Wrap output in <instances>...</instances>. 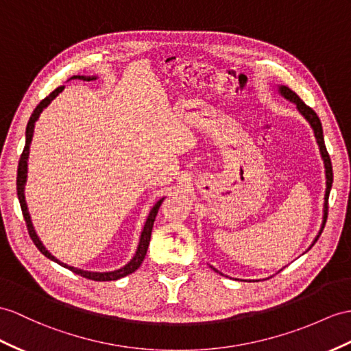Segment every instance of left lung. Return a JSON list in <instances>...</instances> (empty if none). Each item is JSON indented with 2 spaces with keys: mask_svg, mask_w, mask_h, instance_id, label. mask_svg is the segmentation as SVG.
Returning <instances> with one entry per match:
<instances>
[{
  "mask_svg": "<svg viewBox=\"0 0 351 351\" xmlns=\"http://www.w3.org/2000/svg\"><path fill=\"white\" fill-rule=\"evenodd\" d=\"M278 90H280V93L281 95H283L286 99H290V101H293L295 104H296V107H298V110H299V113H301L306 121L310 122V125H311V128H313V131H314V135H315V138H317V144H319V147H320V153H322V158H323V162H324V169H326V195H324V208H323V225H322V229H320V232H319V235L315 237V240H314V243L319 240V237L322 235V232H323V228H324V223H326V219H328V201H329V192H330V187H332V182H333V173H332V162H330V158H329V153H328V150H326V146H324V138H323V130H322V122H320V119H319V116L315 114V111L311 108V107H308L305 104V102L299 98L296 93L290 89V88H287V86H280L278 88ZM314 243L311 244V245H314ZM215 269V268H213Z\"/></svg>",
  "mask_w": 351,
  "mask_h": 351,
  "instance_id": "1",
  "label": "left lung"
}]
</instances>
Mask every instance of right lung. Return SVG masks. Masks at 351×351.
<instances>
[{
    "label": "right lung",
    "mask_w": 351,
    "mask_h": 351,
    "mask_svg": "<svg viewBox=\"0 0 351 351\" xmlns=\"http://www.w3.org/2000/svg\"><path fill=\"white\" fill-rule=\"evenodd\" d=\"M71 79H79V80H95L97 77H86V75H73ZM65 86H59L56 88L52 93H50L49 97H46L45 99H43L40 104L36 107V110H34V113L31 114L29 117V122L27 125V141H25V147H23V152L21 155V159H19V167H18V180H16V186H18V198H19V202H21V208H22V215H23V219H25V223H27V229H28V234L31 237L32 243L36 244L37 249L46 256V258H49L50 261H53L56 263L61 265V267L64 268H68L70 271H73L74 274L77 276H82L84 278H89V280H93V281H111V280H119L128 274H132L134 271H136L140 268V265L143 263L144 261V256H146L147 253V249H149V243H150V237H152V229H153V223H155V219L158 216V211H159V207L160 204L164 202V198L159 199L155 207L152 208L150 215L146 220V225H144V229L141 232V238H140V244H138V249H136L135 252V256L131 259L130 263H126L123 268L121 269H116V271H110V272H90V271H83V269H79V268H74V267H68L66 263L58 261L53 254H50L46 247L43 245V243L40 241V238L37 237L36 230H34V226H32V221H31V217H29V213H28V207H27V202H25V195H23V189H25V183H27V173H28V156H29V144L32 141V135H34V128H36V122L38 121V116L43 110H45L50 102H52L59 93H61L64 90Z\"/></svg>",
    "instance_id": "obj_1"
}]
</instances>
